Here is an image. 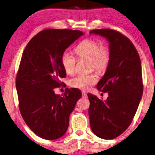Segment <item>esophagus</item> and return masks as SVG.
<instances>
[{
    "label": "esophagus",
    "mask_w": 155,
    "mask_h": 155,
    "mask_svg": "<svg viewBox=\"0 0 155 155\" xmlns=\"http://www.w3.org/2000/svg\"><path fill=\"white\" fill-rule=\"evenodd\" d=\"M82 97L83 98H87V94H86L85 91H82Z\"/></svg>",
    "instance_id": "1"
}]
</instances>
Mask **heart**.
I'll return each instance as SVG.
<instances>
[{
    "instance_id": "obj_1",
    "label": "heart",
    "mask_w": 155,
    "mask_h": 155,
    "mask_svg": "<svg viewBox=\"0 0 155 155\" xmlns=\"http://www.w3.org/2000/svg\"><path fill=\"white\" fill-rule=\"evenodd\" d=\"M75 52L79 59L90 60V69H95L100 73L106 71L111 59V51L108 47L101 46L98 41L93 39H87L81 41L75 48ZM61 63L67 74H72L74 73L77 59L71 53L64 52L61 57ZM98 81V76L96 74L78 75L70 80L69 85L72 87L88 90Z\"/></svg>"
}]
</instances>
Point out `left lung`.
Here are the masks:
<instances>
[{"label":"left lung","instance_id":"1","mask_svg":"<svg viewBox=\"0 0 155 155\" xmlns=\"http://www.w3.org/2000/svg\"><path fill=\"white\" fill-rule=\"evenodd\" d=\"M109 43L111 59L97 89L107 92L106 101L87 94L90 127L98 137L112 140L129 127L142 97L143 83L140 56L133 43L116 31L92 30Z\"/></svg>","mask_w":155,"mask_h":155}]
</instances>
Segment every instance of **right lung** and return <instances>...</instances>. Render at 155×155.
<instances>
[{
	"label": "right lung",
	"instance_id": "obj_1",
	"mask_svg": "<svg viewBox=\"0 0 155 155\" xmlns=\"http://www.w3.org/2000/svg\"><path fill=\"white\" fill-rule=\"evenodd\" d=\"M81 31L48 28L29 41L23 52L15 81L21 115L31 130L44 140L62 137L69 125L70 115L81 98L78 89H65L63 95L54 88L66 76L61 57Z\"/></svg>",
	"mask_w": 155,
	"mask_h": 155
}]
</instances>
